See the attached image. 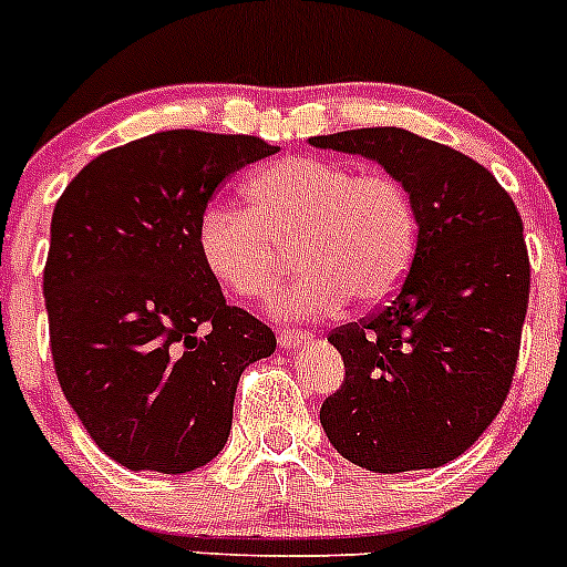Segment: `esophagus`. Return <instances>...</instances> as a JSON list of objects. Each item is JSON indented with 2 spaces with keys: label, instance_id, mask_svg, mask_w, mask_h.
<instances>
[{
  "label": "esophagus",
  "instance_id": "esophagus-1",
  "mask_svg": "<svg viewBox=\"0 0 567 567\" xmlns=\"http://www.w3.org/2000/svg\"><path fill=\"white\" fill-rule=\"evenodd\" d=\"M277 340H279V346H282V349L296 351V349H301L305 343H310L312 334L310 332H290V329H279Z\"/></svg>",
  "mask_w": 567,
  "mask_h": 567
}]
</instances>
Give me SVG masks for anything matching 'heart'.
<instances>
[{"label":"heart","instance_id":"obj_1","mask_svg":"<svg viewBox=\"0 0 567 567\" xmlns=\"http://www.w3.org/2000/svg\"><path fill=\"white\" fill-rule=\"evenodd\" d=\"M246 213L210 205L196 249L210 277L238 299H266L296 251L305 271L274 299L277 318L307 321L346 299L377 307L399 290L415 260L417 210L404 183L357 174L323 157H288L244 188Z\"/></svg>","mask_w":567,"mask_h":567}]
</instances>
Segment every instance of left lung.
I'll return each mask as SVG.
<instances>
[{
  "label": "left lung",
  "instance_id": "8db88e82",
  "mask_svg": "<svg viewBox=\"0 0 567 567\" xmlns=\"http://www.w3.org/2000/svg\"><path fill=\"white\" fill-rule=\"evenodd\" d=\"M379 163L417 210V249L388 307L329 334L346 379L321 406L340 457L373 474L441 468L493 423L529 305L515 202L485 166L401 126L310 137Z\"/></svg>",
  "mask_w": 567,
  "mask_h": 567
}]
</instances>
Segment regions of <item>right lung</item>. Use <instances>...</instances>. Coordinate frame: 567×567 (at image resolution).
Returning a JSON list of instances; mask_svg holds the SVG:
<instances>
[{"label":"right lung","instance_id":"1","mask_svg":"<svg viewBox=\"0 0 567 567\" xmlns=\"http://www.w3.org/2000/svg\"><path fill=\"white\" fill-rule=\"evenodd\" d=\"M274 152L255 135L155 132L87 163L54 205L43 268L54 371L124 468L188 474L216 460L240 373L277 349L196 249L224 179Z\"/></svg>","mask_w":567,"mask_h":567}]
</instances>
